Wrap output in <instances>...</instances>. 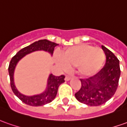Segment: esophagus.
Wrapping results in <instances>:
<instances>
[{"mask_svg":"<svg viewBox=\"0 0 127 127\" xmlns=\"http://www.w3.org/2000/svg\"><path fill=\"white\" fill-rule=\"evenodd\" d=\"M70 79H71V77H69V76H66V77H65V81H69Z\"/></svg>","mask_w":127,"mask_h":127,"instance_id":"34e87169","label":"esophagus"}]
</instances>
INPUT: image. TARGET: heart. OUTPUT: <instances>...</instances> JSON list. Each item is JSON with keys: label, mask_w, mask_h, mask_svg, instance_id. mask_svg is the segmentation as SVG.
Segmentation results:
<instances>
[{"label": "heart", "mask_w": 127, "mask_h": 127, "mask_svg": "<svg viewBox=\"0 0 127 127\" xmlns=\"http://www.w3.org/2000/svg\"><path fill=\"white\" fill-rule=\"evenodd\" d=\"M105 60V53L102 48L84 43L64 49L57 63L64 70L76 68L80 75L90 77L102 69Z\"/></svg>", "instance_id": "heart-1"}]
</instances>
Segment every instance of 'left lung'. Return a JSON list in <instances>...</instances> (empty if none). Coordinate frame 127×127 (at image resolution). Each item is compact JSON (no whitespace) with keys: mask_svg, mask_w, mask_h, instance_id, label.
Returning <instances> with one entry per match:
<instances>
[{"mask_svg":"<svg viewBox=\"0 0 127 127\" xmlns=\"http://www.w3.org/2000/svg\"><path fill=\"white\" fill-rule=\"evenodd\" d=\"M102 48L106 57L105 65L93 77L80 79L81 88L75 94L79 102L86 105L96 106L104 104L114 95L118 86L120 77L118 59L104 45Z\"/></svg>","mask_w":127,"mask_h":127,"instance_id":"obj_1","label":"left lung"}]
</instances>
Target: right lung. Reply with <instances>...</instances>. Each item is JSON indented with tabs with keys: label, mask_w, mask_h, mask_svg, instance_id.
<instances>
[{
	"label": "right lung",
	"mask_w": 127,
	"mask_h": 127,
	"mask_svg": "<svg viewBox=\"0 0 127 127\" xmlns=\"http://www.w3.org/2000/svg\"><path fill=\"white\" fill-rule=\"evenodd\" d=\"M58 45L59 44L57 43L50 41L47 39L39 40L38 41L34 42L31 45L25 47L21 49V50H19L11 59L8 68L11 88H12V91L14 92V93L21 100L22 102H24L26 104L32 106H38L45 105L46 104H48L50 102H52L57 95L59 86H60V84H62V83L65 82V80H64L65 76L63 75L57 77V76H55V75L51 74L48 78L47 89L44 93H43L40 95H34V96H31V97L25 96V95L20 93L17 91V89H16L14 84L13 75H14V68H15L17 62L22 57H23L25 55L34 52V51H36V50H45L52 55L55 47Z\"/></svg>",
	"instance_id": "right-lung-1"
}]
</instances>
